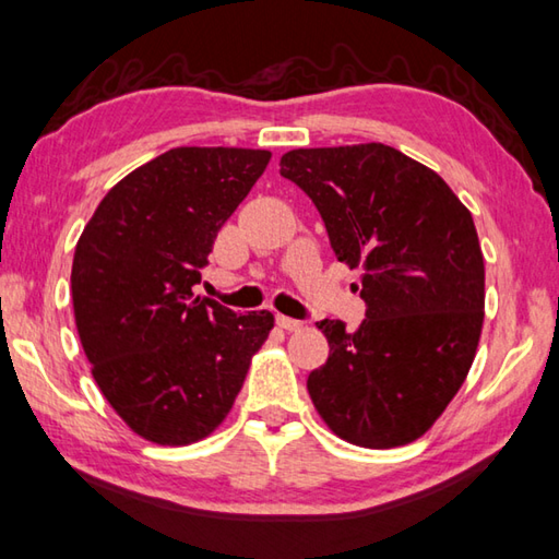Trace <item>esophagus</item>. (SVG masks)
Masks as SVG:
<instances>
[{"label":"esophagus","mask_w":559,"mask_h":559,"mask_svg":"<svg viewBox=\"0 0 559 559\" xmlns=\"http://www.w3.org/2000/svg\"><path fill=\"white\" fill-rule=\"evenodd\" d=\"M276 322H278L281 330H286V332H300L302 330L300 320H293V317H286V314H278Z\"/></svg>","instance_id":"obj_1"}]
</instances>
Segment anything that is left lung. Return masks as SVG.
Instances as JSON below:
<instances>
[{"instance_id": "left-lung-1", "label": "left lung", "mask_w": 559, "mask_h": 559, "mask_svg": "<svg viewBox=\"0 0 559 559\" xmlns=\"http://www.w3.org/2000/svg\"><path fill=\"white\" fill-rule=\"evenodd\" d=\"M281 177L310 195L336 259L360 269L368 305L356 332L317 322L330 342L308 378L317 414L360 448L421 439L461 390L483 334L473 215L439 174L382 142L290 150Z\"/></svg>"}]
</instances>
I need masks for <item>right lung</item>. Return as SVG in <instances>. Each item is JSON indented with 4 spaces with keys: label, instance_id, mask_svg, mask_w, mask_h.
Returning a JSON list of instances; mask_svg holds the SVG:
<instances>
[{
    "label": "right lung",
    "instance_id": "right-lung-1",
    "mask_svg": "<svg viewBox=\"0 0 559 559\" xmlns=\"http://www.w3.org/2000/svg\"><path fill=\"white\" fill-rule=\"evenodd\" d=\"M269 150L174 147L120 179L72 261L74 322L102 395L159 445L211 436L233 409L269 310L193 295L217 229L264 174Z\"/></svg>",
    "mask_w": 559,
    "mask_h": 559
}]
</instances>
